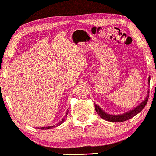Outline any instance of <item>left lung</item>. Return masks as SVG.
I'll list each match as a JSON object with an SVG mask.
<instances>
[{
  "label": "left lung",
  "instance_id": "1",
  "mask_svg": "<svg viewBox=\"0 0 156 156\" xmlns=\"http://www.w3.org/2000/svg\"><path fill=\"white\" fill-rule=\"evenodd\" d=\"M150 80H151V78H150L149 76V79H148V81H149V82H150ZM148 93H149V92H148ZM148 98H149V95H147L145 99H144L143 101L140 104V105L137 106L136 107L133 108V109H131V110H130L129 112H127L124 113V114H121V115H112L107 114L106 112H104L101 108H100L96 104H95V109H96V112L98 113L101 118H103L104 120H107V121L112 122H123V121H126V120H129V119L132 118L133 117L135 116V115H136L138 113H140V112L144 109L146 104H147Z\"/></svg>",
  "mask_w": 156,
  "mask_h": 156
}]
</instances>
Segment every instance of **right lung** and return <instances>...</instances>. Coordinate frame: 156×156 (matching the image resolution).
I'll return each mask as SVG.
<instances>
[{
    "label": "right lung",
    "instance_id": "right-lung-1",
    "mask_svg": "<svg viewBox=\"0 0 156 156\" xmlns=\"http://www.w3.org/2000/svg\"><path fill=\"white\" fill-rule=\"evenodd\" d=\"M68 110V109H67ZM68 112H69V111H67V112H66V115H65V118L67 116V115H68ZM64 120H65V119L64 118H63L62 119V120L61 121H60V122H58V124H57V125H54V126H47V127H38V129H41V130H47V129H52V128H54V127H55V126H58L59 125H60V124H62L63 123V122H64Z\"/></svg>",
    "mask_w": 156,
    "mask_h": 156
}]
</instances>
